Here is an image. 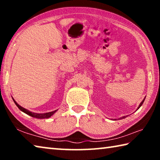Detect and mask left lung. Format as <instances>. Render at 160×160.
<instances>
[{
    "label": "left lung",
    "mask_w": 160,
    "mask_h": 160,
    "mask_svg": "<svg viewBox=\"0 0 160 160\" xmlns=\"http://www.w3.org/2000/svg\"><path fill=\"white\" fill-rule=\"evenodd\" d=\"M145 98H144V99H143L142 100V101L141 102V103H140V105H139V106H138V109H137V110L138 109H139V108L140 107H141L142 106V104H143V102H144V101H145ZM136 110V111H137ZM126 116H123V117H121V118H119L118 119H123V118H125L126 117ZM112 120H113V119H112ZM114 120H116V119H114Z\"/></svg>",
    "instance_id": "8db88e82"
}]
</instances>
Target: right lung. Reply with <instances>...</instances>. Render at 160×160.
Masks as SVG:
<instances>
[{
    "mask_svg": "<svg viewBox=\"0 0 160 160\" xmlns=\"http://www.w3.org/2000/svg\"><path fill=\"white\" fill-rule=\"evenodd\" d=\"M13 101H14L15 104H16V106H17L19 109L22 112L25 113L26 114H28L29 116H32V117H34V118H40V119H42V118H48L51 117V116L53 115L54 113L56 112V111L57 110H55V111H53V112H47V113H34V112H32L30 111H29L28 109H25V108H23L22 107H21L20 105H19L17 102L15 101V99L12 98Z\"/></svg>",
    "mask_w": 160,
    "mask_h": 160,
    "instance_id": "obj_1",
    "label": "right lung"
}]
</instances>
